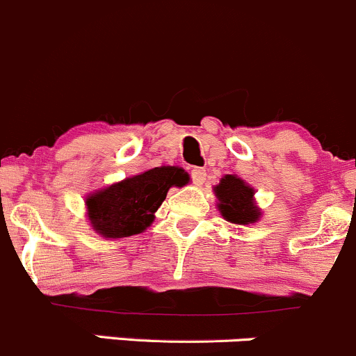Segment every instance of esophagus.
<instances>
[{
	"label": "esophagus",
	"instance_id": "esophagus-1",
	"mask_svg": "<svg viewBox=\"0 0 356 356\" xmlns=\"http://www.w3.org/2000/svg\"><path fill=\"white\" fill-rule=\"evenodd\" d=\"M190 175H192V179L195 185H202L205 181V170L204 168H193L192 171H190Z\"/></svg>",
	"mask_w": 356,
	"mask_h": 356
}]
</instances>
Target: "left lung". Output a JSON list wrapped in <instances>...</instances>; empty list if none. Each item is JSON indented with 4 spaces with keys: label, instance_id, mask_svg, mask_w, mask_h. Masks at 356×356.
<instances>
[{
    "label": "left lung",
    "instance_id": "obj_1",
    "mask_svg": "<svg viewBox=\"0 0 356 356\" xmlns=\"http://www.w3.org/2000/svg\"><path fill=\"white\" fill-rule=\"evenodd\" d=\"M214 195L219 214L228 222L248 226L262 218V209L255 200V188L236 175H225L219 179L214 186Z\"/></svg>",
    "mask_w": 356,
    "mask_h": 356
}]
</instances>
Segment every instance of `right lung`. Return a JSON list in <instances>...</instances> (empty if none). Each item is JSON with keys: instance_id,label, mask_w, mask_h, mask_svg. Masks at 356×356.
Here are the masks:
<instances>
[{"instance_id": "1", "label": "right lung", "mask_w": 356, "mask_h": 356, "mask_svg": "<svg viewBox=\"0 0 356 356\" xmlns=\"http://www.w3.org/2000/svg\"><path fill=\"white\" fill-rule=\"evenodd\" d=\"M190 177L179 166H159L90 192L86 216L90 228L102 238L134 236L144 233L156 219V211L171 186L188 185Z\"/></svg>"}]
</instances>
